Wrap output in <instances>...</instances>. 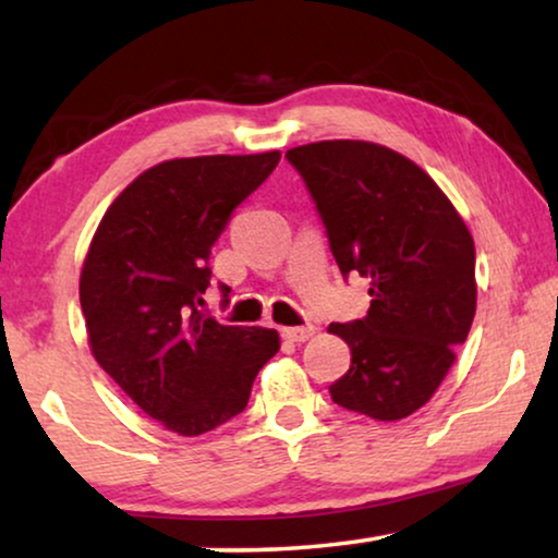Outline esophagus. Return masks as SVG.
Segmentation results:
<instances>
[{
  "label": "esophagus",
  "instance_id": "obj_1",
  "mask_svg": "<svg viewBox=\"0 0 558 558\" xmlns=\"http://www.w3.org/2000/svg\"><path fill=\"white\" fill-rule=\"evenodd\" d=\"M317 332L315 325H302V327H284V338L292 340V342H304L310 340L312 335Z\"/></svg>",
  "mask_w": 558,
  "mask_h": 558
}]
</instances>
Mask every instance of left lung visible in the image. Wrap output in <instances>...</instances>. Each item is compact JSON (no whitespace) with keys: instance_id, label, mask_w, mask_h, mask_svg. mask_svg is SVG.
<instances>
[{"instance_id":"1","label":"left lung","mask_w":558,"mask_h":558,"mask_svg":"<svg viewBox=\"0 0 558 558\" xmlns=\"http://www.w3.org/2000/svg\"><path fill=\"white\" fill-rule=\"evenodd\" d=\"M323 218L342 277L368 279V315L332 323L350 371L338 407L378 422L432 399L468 340L477 304L475 243L422 167L373 142L330 140L287 151Z\"/></svg>"}]
</instances>
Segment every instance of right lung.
I'll return each instance as SVG.
<instances>
[{
    "mask_svg": "<svg viewBox=\"0 0 558 558\" xmlns=\"http://www.w3.org/2000/svg\"><path fill=\"white\" fill-rule=\"evenodd\" d=\"M279 159L264 151L149 167L109 205L83 262L90 353L144 414L182 437L241 414L279 350L277 330L220 325L201 312L213 243Z\"/></svg>",
    "mask_w": 558,
    "mask_h": 558,
    "instance_id": "1",
    "label": "right lung"
}]
</instances>
